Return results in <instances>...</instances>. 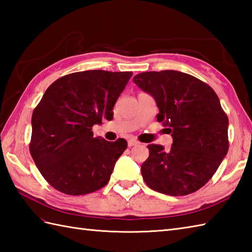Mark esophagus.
Masks as SVG:
<instances>
[{"label":"esophagus","instance_id":"1","mask_svg":"<svg viewBox=\"0 0 252 252\" xmlns=\"http://www.w3.org/2000/svg\"><path fill=\"white\" fill-rule=\"evenodd\" d=\"M137 144H138V142L136 140H133V138H130V140L127 141V146H129V147L135 146V145H137Z\"/></svg>","mask_w":252,"mask_h":252}]
</instances>
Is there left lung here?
Listing matches in <instances>:
<instances>
[{
  "label": "left lung",
  "mask_w": 252,
  "mask_h": 252,
  "mask_svg": "<svg viewBox=\"0 0 252 252\" xmlns=\"http://www.w3.org/2000/svg\"><path fill=\"white\" fill-rule=\"evenodd\" d=\"M133 82L153 95L173 138L172 146L148 145L141 165L152 189L170 196L195 192L216 173L228 151V118L211 87L189 73L162 70L138 73Z\"/></svg>",
  "instance_id": "1"
}]
</instances>
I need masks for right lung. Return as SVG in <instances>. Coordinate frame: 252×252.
I'll return each mask as SVG.
<instances>
[{"label":"right lung","mask_w":252,"mask_h":252,"mask_svg":"<svg viewBox=\"0 0 252 252\" xmlns=\"http://www.w3.org/2000/svg\"><path fill=\"white\" fill-rule=\"evenodd\" d=\"M132 72L88 70L53 82L32 114L31 157L47 183L63 194L87 195L104 187L127 147L123 138L94 137L92 127L114 117Z\"/></svg>","instance_id":"add662e5"}]
</instances>
